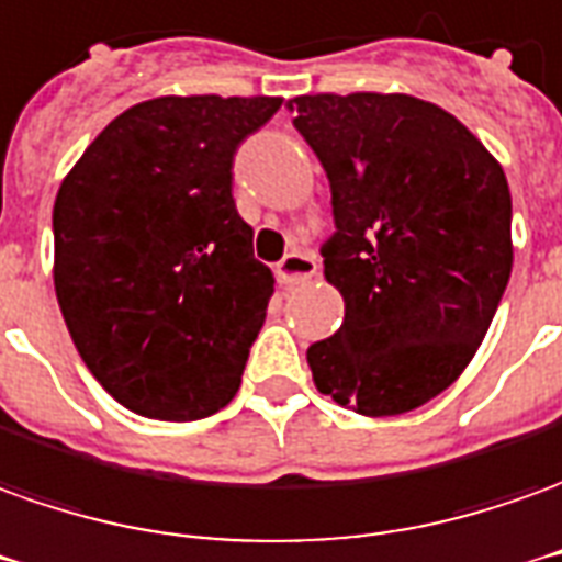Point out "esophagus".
I'll return each mask as SVG.
<instances>
[{"label":"esophagus","mask_w":562,"mask_h":562,"mask_svg":"<svg viewBox=\"0 0 562 562\" xmlns=\"http://www.w3.org/2000/svg\"><path fill=\"white\" fill-rule=\"evenodd\" d=\"M319 273V265H316V255L313 252H289L277 265V280L282 285H294V282H304L310 277Z\"/></svg>","instance_id":"1"}]
</instances>
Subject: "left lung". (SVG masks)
Here are the masks:
<instances>
[{
  "label": "left lung",
  "mask_w": 562,
  "mask_h": 562,
  "mask_svg": "<svg viewBox=\"0 0 562 562\" xmlns=\"http://www.w3.org/2000/svg\"><path fill=\"white\" fill-rule=\"evenodd\" d=\"M294 127L331 186L325 280L344 322L307 349L313 383L395 417L457 380L512 277V191L465 124L407 93L294 97Z\"/></svg>",
  "instance_id": "1"
}]
</instances>
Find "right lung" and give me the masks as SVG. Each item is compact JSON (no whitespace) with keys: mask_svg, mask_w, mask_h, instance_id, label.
Returning <instances> with one entry per match:
<instances>
[{"mask_svg":"<svg viewBox=\"0 0 562 562\" xmlns=\"http://www.w3.org/2000/svg\"><path fill=\"white\" fill-rule=\"evenodd\" d=\"M280 97L131 105L54 200V289L78 356L133 414L191 423L240 390L273 273L231 194L234 155Z\"/></svg>","mask_w":562,"mask_h":562,"instance_id":"1","label":"right lung"}]
</instances>
